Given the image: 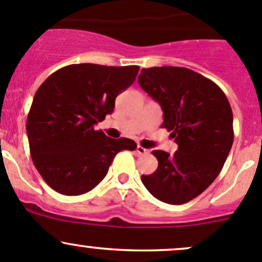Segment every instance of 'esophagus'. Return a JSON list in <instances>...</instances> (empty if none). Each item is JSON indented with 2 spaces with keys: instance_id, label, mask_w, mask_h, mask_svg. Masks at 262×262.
Returning <instances> with one entry per match:
<instances>
[{
  "instance_id": "esophagus-1",
  "label": "esophagus",
  "mask_w": 262,
  "mask_h": 262,
  "mask_svg": "<svg viewBox=\"0 0 262 262\" xmlns=\"http://www.w3.org/2000/svg\"><path fill=\"white\" fill-rule=\"evenodd\" d=\"M136 152L139 155H147L148 154V150L147 148L142 147V146H137L136 147Z\"/></svg>"
}]
</instances>
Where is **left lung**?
<instances>
[{"instance_id":"left-lung-1","label":"left lung","mask_w":262,"mask_h":262,"mask_svg":"<svg viewBox=\"0 0 262 262\" xmlns=\"http://www.w3.org/2000/svg\"><path fill=\"white\" fill-rule=\"evenodd\" d=\"M139 85L160 103L162 127L179 150L152 151L159 167L141 181L160 201L181 205L195 199L222 170L233 142L232 110L215 82L185 67L142 69Z\"/></svg>"}]
</instances>
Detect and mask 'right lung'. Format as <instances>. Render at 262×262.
Masks as SVG:
<instances>
[{"label": "right lung", "mask_w": 262, "mask_h": 262, "mask_svg": "<svg viewBox=\"0 0 262 262\" xmlns=\"http://www.w3.org/2000/svg\"><path fill=\"white\" fill-rule=\"evenodd\" d=\"M139 70L70 64L38 87L26 131L33 164L50 187L67 196L89 192L120 151L136 148L132 140L111 139L94 126L114 112L117 95L134 83Z\"/></svg>", "instance_id": "obj_1"}]
</instances>
